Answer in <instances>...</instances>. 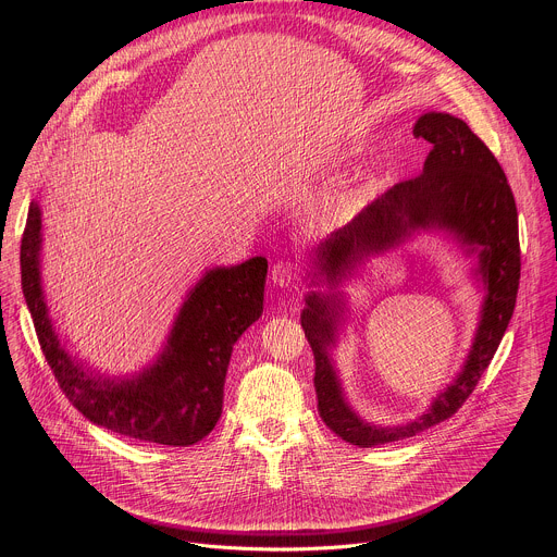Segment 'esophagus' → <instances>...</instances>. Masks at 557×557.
<instances>
[{"instance_id":"obj_1","label":"esophagus","mask_w":557,"mask_h":557,"mask_svg":"<svg viewBox=\"0 0 557 557\" xmlns=\"http://www.w3.org/2000/svg\"><path fill=\"white\" fill-rule=\"evenodd\" d=\"M271 280L275 286H282V288H297L299 284V269L295 262L290 260H282V262H275L273 271H271Z\"/></svg>"}]
</instances>
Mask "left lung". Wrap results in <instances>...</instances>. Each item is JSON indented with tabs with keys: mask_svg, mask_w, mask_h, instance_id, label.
I'll use <instances>...</instances> for the list:
<instances>
[{
	"mask_svg": "<svg viewBox=\"0 0 557 557\" xmlns=\"http://www.w3.org/2000/svg\"><path fill=\"white\" fill-rule=\"evenodd\" d=\"M414 136L432 145L423 172L396 183L346 226L331 233L317 247L320 267L339 275L359 253L392 247L408 228L443 226L460 235L467 245H481V273L487 284V301L473 348L460 376L438 396L432 410L410 425L376 428L361 421L344 401L326 346L333 342V299L308 295L301 329L314 357L317 410L324 423L346 443L376 447L421 434L454 417L479 385L492 363L516 308L520 284L518 209L507 176L492 149L469 125L451 114L430 112L414 125Z\"/></svg>",
	"mask_w": 557,
	"mask_h": 557,
	"instance_id": "1",
	"label": "left lung"
}]
</instances>
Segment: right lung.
Instances as JSON below:
<instances>
[{"instance_id":"obj_1","label":"right lung","mask_w":557,"mask_h":557,"mask_svg":"<svg viewBox=\"0 0 557 557\" xmlns=\"http://www.w3.org/2000/svg\"><path fill=\"white\" fill-rule=\"evenodd\" d=\"M39 207L30 205L22 237V290L41 352L67 401L92 423L127 438L187 447L222 414L233 344L264 308L267 260L209 271L185 301L168 350L136 381H101L76 368L50 326L39 286Z\"/></svg>"}]
</instances>
